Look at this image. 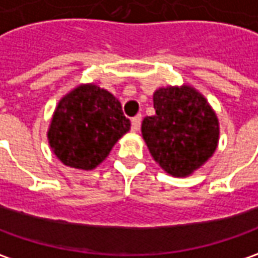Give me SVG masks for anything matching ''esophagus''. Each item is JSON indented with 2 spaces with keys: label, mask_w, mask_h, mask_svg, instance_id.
<instances>
[{
  "label": "esophagus",
  "mask_w": 258,
  "mask_h": 258,
  "mask_svg": "<svg viewBox=\"0 0 258 258\" xmlns=\"http://www.w3.org/2000/svg\"><path fill=\"white\" fill-rule=\"evenodd\" d=\"M140 125H141V115L138 114V115H136V117L131 120V130H133V131H138V130H140Z\"/></svg>",
  "instance_id": "obj_1"
}]
</instances>
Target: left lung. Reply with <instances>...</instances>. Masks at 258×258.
Here are the masks:
<instances>
[{"label": "left lung", "instance_id": "8db88e82", "mask_svg": "<svg viewBox=\"0 0 258 258\" xmlns=\"http://www.w3.org/2000/svg\"><path fill=\"white\" fill-rule=\"evenodd\" d=\"M156 114L141 125L147 147L158 164L175 177L203 165L218 143V121L203 95L190 87L154 93Z\"/></svg>", "mask_w": 258, "mask_h": 258}]
</instances>
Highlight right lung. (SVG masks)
<instances>
[{
	"instance_id": "right-lung-1",
	"label": "right lung",
	"mask_w": 258,
	"mask_h": 258,
	"mask_svg": "<svg viewBox=\"0 0 258 258\" xmlns=\"http://www.w3.org/2000/svg\"><path fill=\"white\" fill-rule=\"evenodd\" d=\"M130 130L120 101L97 85H80L54 112L49 146L68 167L93 170Z\"/></svg>"
}]
</instances>
